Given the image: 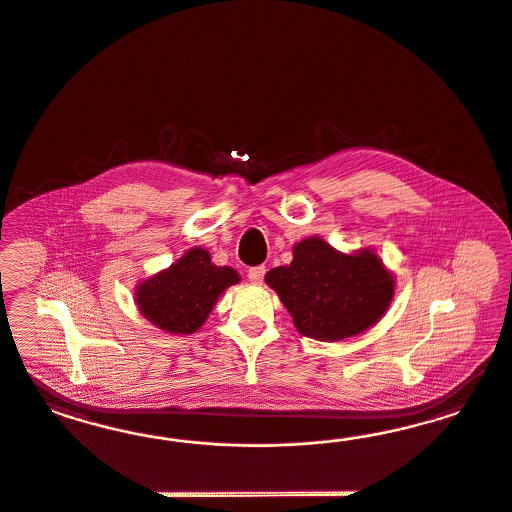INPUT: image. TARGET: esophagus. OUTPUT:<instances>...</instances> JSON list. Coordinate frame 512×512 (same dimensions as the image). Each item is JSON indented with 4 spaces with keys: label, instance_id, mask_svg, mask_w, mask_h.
Wrapping results in <instances>:
<instances>
[{
    "label": "esophagus",
    "instance_id": "34e87169",
    "mask_svg": "<svg viewBox=\"0 0 512 512\" xmlns=\"http://www.w3.org/2000/svg\"><path fill=\"white\" fill-rule=\"evenodd\" d=\"M264 274H266V268H264V266H255V268H249V281H251V283H255V285H261V283H263Z\"/></svg>",
    "mask_w": 512,
    "mask_h": 512
}]
</instances>
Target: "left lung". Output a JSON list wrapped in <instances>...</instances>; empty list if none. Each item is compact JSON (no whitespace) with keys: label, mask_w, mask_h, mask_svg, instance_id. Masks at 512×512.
Returning <instances> with one entry per match:
<instances>
[{"label":"left lung","mask_w":512,"mask_h":512,"mask_svg":"<svg viewBox=\"0 0 512 512\" xmlns=\"http://www.w3.org/2000/svg\"><path fill=\"white\" fill-rule=\"evenodd\" d=\"M264 281L278 293L302 336L319 341L353 338L377 325L394 298L396 279L370 248L341 253L321 236L293 246V261Z\"/></svg>","instance_id":"8db88e82"}]
</instances>
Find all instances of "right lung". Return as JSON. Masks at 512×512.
Segmentation results:
<instances>
[{"instance_id": "right-lung-1", "label": "right lung", "mask_w": 512, "mask_h": 512, "mask_svg": "<svg viewBox=\"0 0 512 512\" xmlns=\"http://www.w3.org/2000/svg\"><path fill=\"white\" fill-rule=\"evenodd\" d=\"M240 281L231 266H216L208 249L191 248L174 263L140 281L135 304L144 319L169 334L197 332L217 298Z\"/></svg>"}]
</instances>
